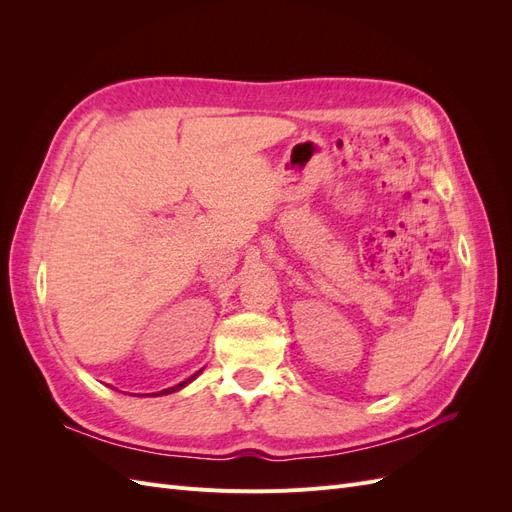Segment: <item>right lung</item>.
<instances>
[{"instance_id":"add662e5","label":"right lung","mask_w":512,"mask_h":512,"mask_svg":"<svg viewBox=\"0 0 512 512\" xmlns=\"http://www.w3.org/2000/svg\"><path fill=\"white\" fill-rule=\"evenodd\" d=\"M198 374H194V376H190L188 380H185V382H181V384H177V386H170V389H164L160 395H166V393H173V391H177V389H181V386H185V384H188V382H192L194 378H196Z\"/></svg>"}]
</instances>
